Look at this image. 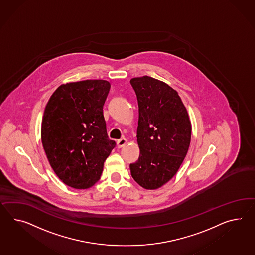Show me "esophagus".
I'll use <instances>...</instances> for the list:
<instances>
[{
	"mask_svg": "<svg viewBox=\"0 0 255 255\" xmlns=\"http://www.w3.org/2000/svg\"><path fill=\"white\" fill-rule=\"evenodd\" d=\"M126 143H127V140H126L125 138H121L120 140L117 141V146H118V148H122L123 146H125Z\"/></svg>",
	"mask_w": 255,
	"mask_h": 255,
	"instance_id": "1",
	"label": "esophagus"
}]
</instances>
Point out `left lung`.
I'll return each instance as SVG.
<instances>
[{
  "instance_id": "8db88e82",
  "label": "left lung",
  "mask_w": 255,
  "mask_h": 255,
  "mask_svg": "<svg viewBox=\"0 0 255 255\" xmlns=\"http://www.w3.org/2000/svg\"><path fill=\"white\" fill-rule=\"evenodd\" d=\"M136 94L140 155L130 164L139 185L155 190L172 179L186 156L192 125L180 96L164 82L150 76L130 79Z\"/></svg>"
}]
</instances>
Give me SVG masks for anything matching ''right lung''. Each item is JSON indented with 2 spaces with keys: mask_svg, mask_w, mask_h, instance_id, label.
Listing matches in <instances>:
<instances>
[{
  "mask_svg": "<svg viewBox=\"0 0 255 255\" xmlns=\"http://www.w3.org/2000/svg\"><path fill=\"white\" fill-rule=\"evenodd\" d=\"M105 80L67 83L51 95L44 111L41 141L51 168L63 183L87 189L100 180L115 147L106 128Z\"/></svg>",
  "mask_w": 255,
  "mask_h": 255,
  "instance_id": "1",
  "label": "right lung"
}]
</instances>
